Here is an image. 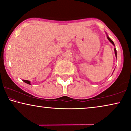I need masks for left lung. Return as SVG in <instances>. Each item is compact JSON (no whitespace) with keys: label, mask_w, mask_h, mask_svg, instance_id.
Returning <instances> with one entry per match:
<instances>
[{"label":"left lung","mask_w":131,"mask_h":131,"mask_svg":"<svg viewBox=\"0 0 131 131\" xmlns=\"http://www.w3.org/2000/svg\"><path fill=\"white\" fill-rule=\"evenodd\" d=\"M106 35H107V39H108V40L110 41V42L112 43L113 45L115 46V45H114V42H113V41L112 39H111L110 37H108V36L107 35V33H106ZM114 53H115V55H116V58H117V51H116V48H114Z\"/></svg>","instance_id":"left-lung-1"}]
</instances>
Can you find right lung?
<instances>
[{"label": "right lung", "mask_w": 131, "mask_h": 131, "mask_svg": "<svg viewBox=\"0 0 131 131\" xmlns=\"http://www.w3.org/2000/svg\"><path fill=\"white\" fill-rule=\"evenodd\" d=\"M23 82H24L25 83L28 84V85H31V83H30V82L29 80H23Z\"/></svg>", "instance_id": "add662e5"}]
</instances>
